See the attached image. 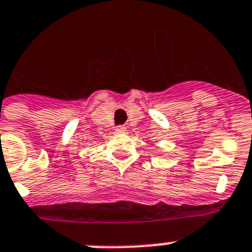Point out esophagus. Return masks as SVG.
I'll return each mask as SVG.
<instances>
[{"mask_svg":"<svg viewBox=\"0 0 252 252\" xmlns=\"http://www.w3.org/2000/svg\"><path fill=\"white\" fill-rule=\"evenodd\" d=\"M126 126H115V132H119V133H123L126 132Z\"/></svg>","mask_w":252,"mask_h":252,"instance_id":"obj_1","label":"esophagus"}]
</instances>
